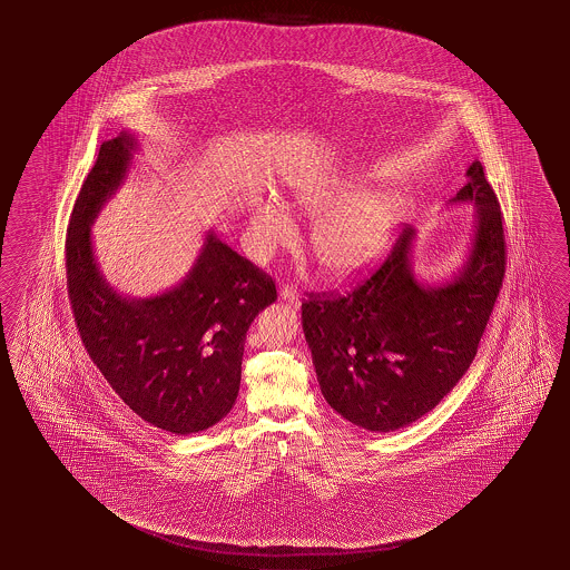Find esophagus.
I'll list each match as a JSON object with an SVG mask.
<instances>
[{"label":"esophagus","instance_id":"34e87169","mask_svg":"<svg viewBox=\"0 0 570 570\" xmlns=\"http://www.w3.org/2000/svg\"><path fill=\"white\" fill-rule=\"evenodd\" d=\"M281 299L287 301L289 305H293V307H297L299 305V293H297V289L293 287V285H283L281 287Z\"/></svg>","mask_w":570,"mask_h":570}]
</instances>
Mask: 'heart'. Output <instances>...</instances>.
Returning a JSON list of instances; mask_svg holds the SVG:
<instances>
[{
    "label": "heart",
    "instance_id": "obj_1",
    "mask_svg": "<svg viewBox=\"0 0 570 570\" xmlns=\"http://www.w3.org/2000/svg\"><path fill=\"white\" fill-rule=\"evenodd\" d=\"M289 207L307 217H320L313 228V248L327 269L347 275L365 267L382 250L404 203L387 188L355 195V185H335L297 190ZM248 225L261 253L287 245L295 233L287 210L273 200L255 203Z\"/></svg>",
    "mask_w": 570,
    "mask_h": 570
}]
</instances>
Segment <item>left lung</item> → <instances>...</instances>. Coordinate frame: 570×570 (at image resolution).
<instances>
[{"label":"left lung","mask_w":570,"mask_h":570,"mask_svg":"<svg viewBox=\"0 0 570 570\" xmlns=\"http://www.w3.org/2000/svg\"><path fill=\"white\" fill-rule=\"evenodd\" d=\"M452 203L476 205L464 267L444 285L412 271L404 225L387 259L345 295L309 293L301 322L322 394L370 432H394L434 410L474 362L507 273L502 213L480 163Z\"/></svg>","instance_id":"left-lung-1"}]
</instances>
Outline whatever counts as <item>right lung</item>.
I'll use <instances>...</instances> for the list:
<instances>
[{
  "label": "right lung",
  "instance_id": "1",
  "mask_svg": "<svg viewBox=\"0 0 570 570\" xmlns=\"http://www.w3.org/2000/svg\"><path fill=\"white\" fill-rule=\"evenodd\" d=\"M136 138L100 146L73 203L66 277L73 322L106 382L135 414L176 435L220 422L235 405L248 325L275 283L210 230L183 283L150 299L118 295L96 265L90 225L122 185Z\"/></svg>",
  "mask_w": 570,
  "mask_h": 570
}]
</instances>
